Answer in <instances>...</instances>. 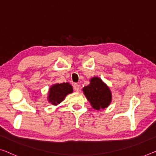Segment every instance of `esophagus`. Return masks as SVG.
<instances>
[{
    "instance_id": "obj_1",
    "label": "esophagus",
    "mask_w": 156,
    "mask_h": 156,
    "mask_svg": "<svg viewBox=\"0 0 156 156\" xmlns=\"http://www.w3.org/2000/svg\"><path fill=\"white\" fill-rule=\"evenodd\" d=\"M73 88L75 90V91L78 92L80 90V85L77 84V83H75L73 86Z\"/></svg>"
}]
</instances>
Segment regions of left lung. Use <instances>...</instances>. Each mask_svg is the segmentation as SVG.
<instances>
[{"instance_id":"1","label":"left lung","mask_w":156,"mask_h":156,"mask_svg":"<svg viewBox=\"0 0 156 156\" xmlns=\"http://www.w3.org/2000/svg\"><path fill=\"white\" fill-rule=\"evenodd\" d=\"M82 90L93 109H104L111 104L112 100L111 90L98 76H93L90 79L89 84L84 86Z\"/></svg>"}]
</instances>
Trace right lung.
Here are the masks:
<instances>
[{
    "mask_svg": "<svg viewBox=\"0 0 156 156\" xmlns=\"http://www.w3.org/2000/svg\"><path fill=\"white\" fill-rule=\"evenodd\" d=\"M73 92V88L68 82L52 84L49 89L47 100L54 106L59 105L70 93Z\"/></svg>",
    "mask_w": 156,
    "mask_h": 156,
    "instance_id": "1",
    "label": "right lung"
}]
</instances>
